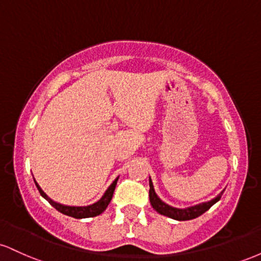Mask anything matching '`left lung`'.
Listing matches in <instances>:
<instances>
[{
  "label": "left lung",
  "instance_id": "1",
  "mask_svg": "<svg viewBox=\"0 0 261 261\" xmlns=\"http://www.w3.org/2000/svg\"><path fill=\"white\" fill-rule=\"evenodd\" d=\"M223 191L222 193L218 194L215 199H212L211 201H208V202L200 203V205L193 206V207H188V208H174V207H172V206L164 203L160 199V197L155 195L153 184H152L151 179H149V201H151L152 207H153L155 211L158 212V214L163 215V216L173 218V220H178V221H189V220H193V218L201 216L203 212L207 211V210L211 207L214 203H216L218 200L221 199Z\"/></svg>",
  "mask_w": 261,
  "mask_h": 261
}]
</instances>
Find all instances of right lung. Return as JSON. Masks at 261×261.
I'll return each instance as SVG.
<instances>
[{"label": "right lung", "mask_w": 261, "mask_h": 261, "mask_svg": "<svg viewBox=\"0 0 261 261\" xmlns=\"http://www.w3.org/2000/svg\"><path fill=\"white\" fill-rule=\"evenodd\" d=\"M118 179L119 178H116L115 180L113 181V184L108 188V190L104 193V195L101 196V199L99 200V201L93 203V205H89V206H83V207L82 206H80V207H74V206H65V205H61V203L53 201V200L50 199V197H47L46 194L41 190L37 181H35V185H37L40 195L43 196L44 199H46L47 201H49L50 205L54 206V207L58 210L59 212L66 215V216H71L74 218H88V217L98 216V215H100L101 212H103L104 210L108 207V205H109L110 200H112V197H113V194H114V190H115Z\"/></svg>", "instance_id": "add662e5"}]
</instances>
